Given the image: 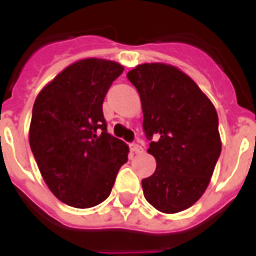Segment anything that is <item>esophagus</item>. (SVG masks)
I'll use <instances>...</instances> for the list:
<instances>
[{"label": "esophagus", "mask_w": 256, "mask_h": 256, "mask_svg": "<svg viewBox=\"0 0 256 256\" xmlns=\"http://www.w3.org/2000/svg\"><path fill=\"white\" fill-rule=\"evenodd\" d=\"M130 150L132 152H136V154H140V152H144V148L138 144H130Z\"/></svg>", "instance_id": "esophagus-1"}]
</instances>
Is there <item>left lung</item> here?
I'll return each instance as SVG.
<instances>
[{
    "instance_id": "obj_1",
    "label": "left lung",
    "mask_w": 256,
    "mask_h": 256,
    "mask_svg": "<svg viewBox=\"0 0 256 256\" xmlns=\"http://www.w3.org/2000/svg\"><path fill=\"white\" fill-rule=\"evenodd\" d=\"M128 78L140 92L148 152L156 160V172L142 179L144 198L166 214L186 210L206 191L220 156L216 110L174 66L144 64Z\"/></svg>"
}]
</instances>
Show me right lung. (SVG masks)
Returning a JSON list of instances; mask_svg holds the SVG:
<instances>
[{
	"mask_svg": "<svg viewBox=\"0 0 256 256\" xmlns=\"http://www.w3.org/2000/svg\"><path fill=\"white\" fill-rule=\"evenodd\" d=\"M124 66L86 58L68 66L36 98L30 148L50 191L77 208L108 198L128 146L108 132L102 104Z\"/></svg>",
	"mask_w": 256,
	"mask_h": 256,
	"instance_id": "add662e5",
	"label": "right lung"
}]
</instances>
